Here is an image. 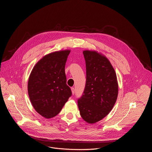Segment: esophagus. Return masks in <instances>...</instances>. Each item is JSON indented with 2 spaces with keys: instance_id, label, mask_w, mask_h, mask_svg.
Wrapping results in <instances>:
<instances>
[{
  "instance_id": "1",
  "label": "esophagus",
  "mask_w": 152,
  "mask_h": 152,
  "mask_svg": "<svg viewBox=\"0 0 152 152\" xmlns=\"http://www.w3.org/2000/svg\"><path fill=\"white\" fill-rule=\"evenodd\" d=\"M71 90H72V94H75V88H71Z\"/></svg>"
}]
</instances>
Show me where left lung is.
Masks as SVG:
<instances>
[{
    "mask_svg": "<svg viewBox=\"0 0 152 152\" xmlns=\"http://www.w3.org/2000/svg\"><path fill=\"white\" fill-rule=\"evenodd\" d=\"M86 85L77 104L82 118L93 124L102 120L113 108L118 96L115 72L105 56L94 50H84Z\"/></svg>",
    "mask_w": 152,
    "mask_h": 152,
    "instance_id": "left-lung-1",
    "label": "left lung"
}]
</instances>
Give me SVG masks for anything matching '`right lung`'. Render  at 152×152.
<instances>
[{"label": "right lung", "instance_id": "obj_1", "mask_svg": "<svg viewBox=\"0 0 152 152\" xmlns=\"http://www.w3.org/2000/svg\"><path fill=\"white\" fill-rule=\"evenodd\" d=\"M70 52L64 50L45 55L30 74L28 91L31 102L35 111L46 118L58 115L72 96L65 73Z\"/></svg>", "mask_w": 152, "mask_h": 152}]
</instances>
